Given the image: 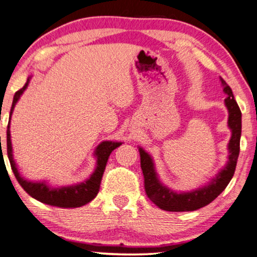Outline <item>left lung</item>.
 Wrapping results in <instances>:
<instances>
[{"label":"left lung","mask_w":257,"mask_h":257,"mask_svg":"<svg viewBox=\"0 0 257 257\" xmlns=\"http://www.w3.org/2000/svg\"><path fill=\"white\" fill-rule=\"evenodd\" d=\"M224 86V92L227 94L225 98V104L228 109V126L232 130V137L228 144V163L218 173V176L211 181L208 186L196 189L191 193H177L170 191L162 185L156 177V172L154 170V164L151 156L144 149H139L140 152V163L142 173H144L145 191L149 200L155 203L157 207L167 211H192L207 206L212 202L220 193H222L230 183L232 177L234 175L236 161L240 152V137H241V111L236 101L234 100L233 93L223 78H220Z\"/></svg>","instance_id":"obj_1"}]
</instances>
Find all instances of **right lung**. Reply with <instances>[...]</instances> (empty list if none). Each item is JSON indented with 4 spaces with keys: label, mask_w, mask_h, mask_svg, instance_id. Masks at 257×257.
<instances>
[{
    "label": "right lung",
    "mask_w": 257,
    "mask_h": 257,
    "mask_svg": "<svg viewBox=\"0 0 257 257\" xmlns=\"http://www.w3.org/2000/svg\"><path fill=\"white\" fill-rule=\"evenodd\" d=\"M29 81L25 84L23 88L17 90L14 96L13 105H11L10 110V117L13 113V110L15 108L16 103H17L18 98L21 97L24 90L26 89ZM10 121L8 123V130H7V153L8 157H9L11 169H13L14 175L16 179L19 183V185L24 188L27 194L31 195L34 199H37L40 202L46 204H50V206L61 207V208H77L81 207L84 204H87L90 202L94 197L97 195L98 189H100V184L102 180V176H103L106 162L110 156V154L119 147L121 145L120 142H111V141H104L98 146L96 149V156H97V168L95 172L93 173L92 177L85 183H81L76 186L70 187H62V188H50L43 183H31L23 179L19 176V172L17 168H16L15 161L13 159V148H11V140H10Z\"/></svg>",
    "instance_id": "right-lung-1"
}]
</instances>
